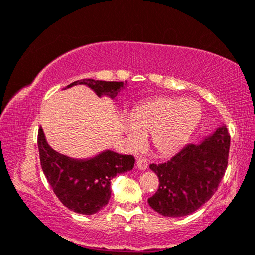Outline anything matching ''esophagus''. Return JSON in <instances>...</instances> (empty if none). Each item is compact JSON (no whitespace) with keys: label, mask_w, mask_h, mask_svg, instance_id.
<instances>
[{"label":"esophagus","mask_w":255,"mask_h":255,"mask_svg":"<svg viewBox=\"0 0 255 255\" xmlns=\"http://www.w3.org/2000/svg\"><path fill=\"white\" fill-rule=\"evenodd\" d=\"M136 166H137V168L140 170H145V169H147V166H149V164H147V161L145 160V159H139V160L137 161V164H136Z\"/></svg>","instance_id":"34e87169"}]
</instances>
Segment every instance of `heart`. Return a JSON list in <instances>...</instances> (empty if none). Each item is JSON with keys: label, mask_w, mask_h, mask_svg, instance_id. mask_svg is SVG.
<instances>
[{"label": "heart", "mask_w": 255, "mask_h": 255, "mask_svg": "<svg viewBox=\"0 0 255 255\" xmlns=\"http://www.w3.org/2000/svg\"><path fill=\"white\" fill-rule=\"evenodd\" d=\"M201 106L192 98L155 97L136 105L123 124L127 146L136 150L143 136L150 135L151 145L161 157H173L183 150L201 120Z\"/></svg>", "instance_id": "1"}]
</instances>
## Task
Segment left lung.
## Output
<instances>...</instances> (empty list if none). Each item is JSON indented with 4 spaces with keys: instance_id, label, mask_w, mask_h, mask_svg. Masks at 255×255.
Wrapping results in <instances>:
<instances>
[{
    "instance_id": "obj_1",
    "label": "left lung",
    "mask_w": 255,
    "mask_h": 255,
    "mask_svg": "<svg viewBox=\"0 0 255 255\" xmlns=\"http://www.w3.org/2000/svg\"><path fill=\"white\" fill-rule=\"evenodd\" d=\"M230 136L225 124L199 144H189L169 161L150 165L159 188L147 203L159 214L180 218L196 212L210 200L228 164Z\"/></svg>"
}]
</instances>
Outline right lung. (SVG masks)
<instances>
[{
	"label": "right lung",
	"mask_w": 255,
	"mask_h": 255,
	"mask_svg": "<svg viewBox=\"0 0 255 255\" xmlns=\"http://www.w3.org/2000/svg\"><path fill=\"white\" fill-rule=\"evenodd\" d=\"M77 85H86L98 97L117 101L124 82L100 81L82 79L72 82L64 89ZM41 167L55 195L68 210L79 214L91 215L106 206L111 197V180L118 174L132 169L135 159L104 150L94 157L77 159L59 153L49 145L42 127L37 135Z\"/></svg>",
	"instance_id": "add662e5"
}]
</instances>
